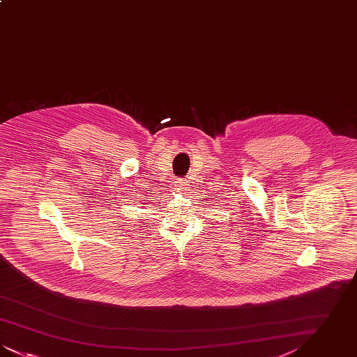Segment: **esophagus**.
<instances>
[{"label":"esophagus","mask_w":357,"mask_h":357,"mask_svg":"<svg viewBox=\"0 0 357 357\" xmlns=\"http://www.w3.org/2000/svg\"><path fill=\"white\" fill-rule=\"evenodd\" d=\"M175 187H176V188H178V190H181V191H183V190H186V187H187L186 179H182V178H179V179H176V181H175Z\"/></svg>","instance_id":"obj_1"}]
</instances>
